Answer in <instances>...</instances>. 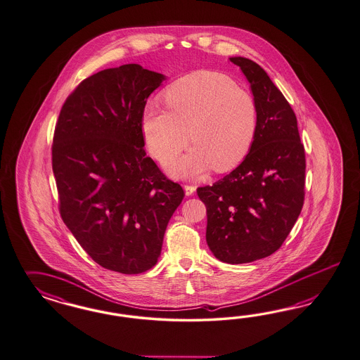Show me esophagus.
Listing matches in <instances>:
<instances>
[{"label": "esophagus", "instance_id": "34e87169", "mask_svg": "<svg viewBox=\"0 0 360 360\" xmlns=\"http://www.w3.org/2000/svg\"><path fill=\"white\" fill-rule=\"evenodd\" d=\"M184 188H185V194L187 196L193 195L196 190L195 186L193 185H185L184 186Z\"/></svg>", "mask_w": 360, "mask_h": 360}]
</instances>
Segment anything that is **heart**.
Masks as SVG:
<instances>
[{
  "label": "heart",
  "mask_w": 360,
  "mask_h": 360,
  "mask_svg": "<svg viewBox=\"0 0 360 360\" xmlns=\"http://www.w3.org/2000/svg\"><path fill=\"white\" fill-rule=\"evenodd\" d=\"M167 108L148 104L142 110L143 139L155 158L167 162L175 176L196 178L212 167L224 173L243 162L257 129V108L251 95L231 77L200 70L174 82L165 92Z\"/></svg>",
  "instance_id": "b5f03b06"
}]
</instances>
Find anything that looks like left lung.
<instances>
[{
    "label": "left lung",
    "instance_id": "obj_1",
    "mask_svg": "<svg viewBox=\"0 0 360 360\" xmlns=\"http://www.w3.org/2000/svg\"><path fill=\"white\" fill-rule=\"evenodd\" d=\"M251 86L257 129L244 161L212 186L196 190L207 208L206 240L220 262L244 264L271 256L304 206L305 149L297 119L260 65L232 56Z\"/></svg>",
    "mask_w": 360,
    "mask_h": 360
}]
</instances>
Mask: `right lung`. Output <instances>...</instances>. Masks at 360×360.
Segmentation results:
<instances>
[{"instance_id": "obj_1", "label": "right lung", "mask_w": 360, "mask_h": 360, "mask_svg": "<svg viewBox=\"0 0 360 360\" xmlns=\"http://www.w3.org/2000/svg\"><path fill=\"white\" fill-rule=\"evenodd\" d=\"M162 74L124 65L83 80L55 127L60 215L103 268L139 274L161 255L165 231L184 199L143 150L142 110Z\"/></svg>"}]
</instances>
